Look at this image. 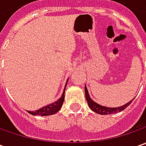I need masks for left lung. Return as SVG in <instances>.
Segmentation results:
<instances>
[{
  "mask_svg": "<svg viewBox=\"0 0 146 146\" xmlns=\"http://www.w3.org/2000/svg\"><path fill=\"white\" fill-rule=\"evenodd\" d=\"M84 92H85V98H86L89 108L94 112L99 114V115H110V114H115V113H117V112H120L124 109H126L127 107L132 103V102L134 99L133 98L132 101L128 102L127 104L122 106H119V107H113V108L112 107H106V106H102L99 105L97 102H95L94 101H93L90 98V96L88 94V91L86 86L84 87Z\"/></svg>",
  "mask_w": 146,
  "mask_h": 146,
  "instance_id": "8db88e82",
  "label": "left lung"
}]
</instances>
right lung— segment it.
<instances>
[{"label":"right lung","mask_w":146,"mask_h":146,"mask_svg":"<svg viewBox=\"0 0 146 146\" xmlns=\"http://www.w3.org/2000/svg\"><path fill=\"white\" fill-rule=\"evenodd\" d=\"M68 81V80H67ZM67 81L66 83V85H65L64 90H63V93H62V97L59 98L58 100L53 103L50 104V105H48V106H45L42 108H40V110H35V111H27L29 114L33 115H41V116H46V115H51L57 113L58 111L60 110L62 104H63V102H64V98H65V90H66V84H67Z\"/></svg>","instance_id":"obj_1"}]
</instances>
